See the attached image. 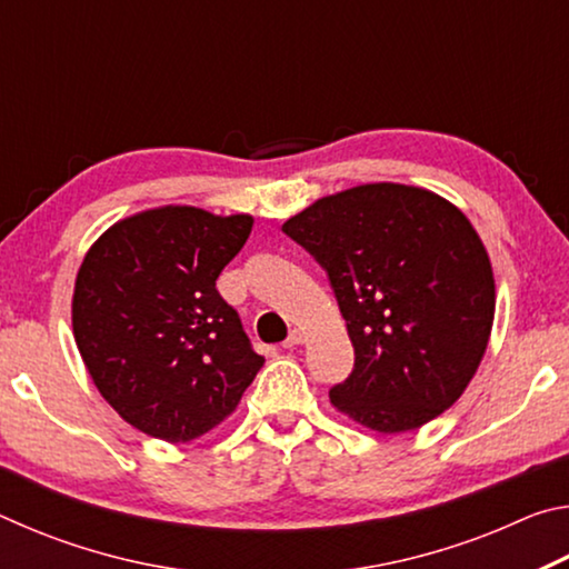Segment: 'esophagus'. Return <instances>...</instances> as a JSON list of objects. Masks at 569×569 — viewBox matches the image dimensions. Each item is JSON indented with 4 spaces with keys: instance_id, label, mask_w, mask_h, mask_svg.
<instances>
[{
    "instance_id": "1",
    "label": "esophagus",
    "mask_w": 569,
    "mask_h": 569,
    "mask_svg": "<svg viewBox=\"0 0 569 569\" xmlns=\"http://www.w3.org/2000/svg\"><path fill=\"white\" fill-rule=\"evenodd\" d=\"M303 341H306V331L303 329H293L291 333H288V339L283 341V346H286V349H293V346L303 343Z\"/></svg>"
}]
</instances>
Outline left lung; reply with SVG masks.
Segmentation results:
<instances>
[{
  "label": "left lung",
  "instance_id": "obj_1",
  "mask_svg": "<svg viewBox=\"0 0 569 569\" xmlns=\"http://www.w3.org/2000/svg\"><path fill=\"white\" fill-rule=\"evenodd\" d=\"M283 233L329 276L353 343V371L329 391L336 409L399 435L465 393L492 333L495 276L459 208L371 182L316 200Z\"/></svg>",
  "mask_w": 569,
  "mask_h": 569
}]
</instances>
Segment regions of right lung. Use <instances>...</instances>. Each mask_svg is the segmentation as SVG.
<instances>
[{
	"mask_svg": "<svg viewBox=\"0 0 569 569\" xmlns=\"http://www.w3.org/2000/svg\"><path fill=\"white\" fill-rule=\"evenodd\" d=\"M250 216L166 206L124 218L77 271L72 329L104 401L146 435L192 441L233 413L261 371L216 281L246 246Z\"/></svg>",
	"mask_w": 569,
	"mask_h": 569,
	"instance_id": "obj_1",
	"label": "right lung"
}]
</instances>
